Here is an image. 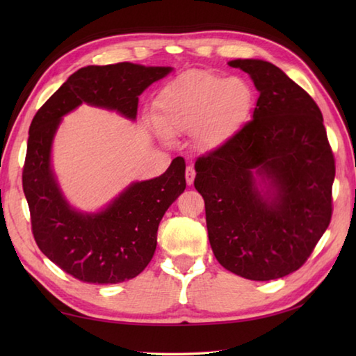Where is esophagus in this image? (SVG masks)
I'll list each match as a JSON object with an SVG mask.
<instances>
[{"mask_svg":"<svg viewBox=\"0 0 356 356\" xmlns=\"http://www.w3.org/2000/svg\"><path fill=\"white\" fill-rule=\"evenodd\" d=\"M194 177H195V171H194V168L193 166L190 165V166H186V172H185V179H186V184L188 185H193L194 184Z\"/></svg>","mask_w":356,"mask_h":356,"instance_id":"esophagus-1","label":"esophagus"}]
</instances>
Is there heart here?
<instances>
[{
	"instance_id": "obj_1",
	"label": "heart",
	"mask_w": 356,
	"mask_h": 356,
	"mask_svg": "<svg viewBox=\"0 0 356 356\" xmlns=\"http://www.w3.org/2000/svg\"><path fill=\"white\" fill-rule=\"evenodd\" d=\"M156 105L157 120L165 131L195 133L202 148L216 149L248 122L255 92L243 78L191 70L171 81Z\"/></svg>"
}]
</instances>
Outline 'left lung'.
<instances>
[{
  "label": "left lung",
  "instance_id": "left-lung-1",
  "mask_svg": "<svg viewBox=\"0 0 356 356\" xmlns=\"http://www.w3.org/2000/svg\"><path fill=\"white\" fill-rule=\"evenodd\" d=\"M260 93L225 145L195 162L217 261L268 282L303 266L332 217L335 161L318 105L277 65L234 59Z\"/></svg>",
  "mask_w": 356,
  "mask_h": 356
}]
</instances>
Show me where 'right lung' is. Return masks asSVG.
<instances>
[{
    "label": "right lung",
    "mask_w": 356,
    "mask_h": 356,
    "mask_svg": "<svg viewBox=\"0 0 356 356\" xmlns=\"http://www.w3.org/2000/svg\"><path fill=\"white\" fill-rule=\"evenodd\" d=\"M172 67L119 63L74 72L38 110L29 130L22 188L38 248L67 274L86 283L116 284L147 268L165 211L185 191V161L162 176L133 182L96 213L74 209L51 166V145L65 115L81 104L138 116L139 96Z\"/></svg>",
    "instance_id": "obj_1"
}]
</instances>
